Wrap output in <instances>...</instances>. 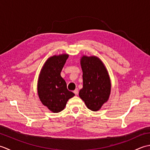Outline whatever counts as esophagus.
Segmentation results:
<instances>
[{"instance_id":"34e87169","label":"esophagus","mask_w":150,"mask_h":150,"mask_svg":"<svg viewBox=\"0 0 150 150\" xmlns=\"http://www.w3.org/2000/svg\"><path fill=\"white\" fill-rule=\"evenodd\" d=\"M73 93H74L76 95H77L79 93V90H77V89H75V90L73 91Z\"/></svg>"}]
</instances>
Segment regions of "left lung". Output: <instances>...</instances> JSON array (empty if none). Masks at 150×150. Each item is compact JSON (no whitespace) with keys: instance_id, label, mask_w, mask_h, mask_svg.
I'll list each match as a JSON object with an SVG mask.
<instances>
[{"instance_id":"8db88e82","label":"left lung","mask_w":150,"mask_h":150,"mask_svg":"<svg viewBox=\"0 0 150 150\" xmlns=\"http://www.w3.org/2000/svg\"><path fill=\"white\" fill-rule=\"evenodd\" d=\"M81 65L83 72V88L79 91V97L88 109L98 111L109 98L110 76L104 64L97 57L82 56Z\"/></svg>"}]
</instances>
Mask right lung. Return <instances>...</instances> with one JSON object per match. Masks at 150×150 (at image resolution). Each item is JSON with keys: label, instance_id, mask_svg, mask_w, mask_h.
Wrapping results in <instances>:
<instances>
[{"label": "right lung", "instance_id": "right-lung-1", "mask_svg": "<svg viewBox=\"0 0 150 150\" xmlns=\"http://www.w3.org/2000/svg\"><path fill=\"white\" fill-rule=\"evenodd\" d=\"M68 57V54H62L50 57L44 63L38 80L40 100L53 113L64 109L67 101L75 95L67 89L66 82L60 76Z\"/></svg>", "mask_w": 150, "mask_h": 150}]
</instances>
